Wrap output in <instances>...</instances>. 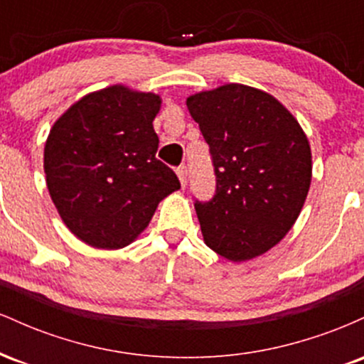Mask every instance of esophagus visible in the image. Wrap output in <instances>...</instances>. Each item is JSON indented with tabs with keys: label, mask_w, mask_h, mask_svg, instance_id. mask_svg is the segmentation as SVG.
Listing matches in <instances>:
<instances>
[{
	"label": "esophagus",
	"mask_w": 364,
	"mask_h": 364,
	"mask_svg": "<svg viewBox=\"0 0 364 364\" xmlns=\"http://www.w3.org/2000/svg\"><path fill=\"white\" fill-rule=\"evenodd\" d=\"M176 174H178L179 181H181V186L185 188V186H186V176H188L186 166H179V168L176 169Z\"/></svg>",
	"instance_id": "34e87169"
}]
</instances>
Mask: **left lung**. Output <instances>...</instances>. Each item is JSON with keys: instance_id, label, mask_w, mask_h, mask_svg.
<instances>
[{"instance_id": "left-lung-1", "label": "left lung", "mask_w": 364, "mask_h": 364, "mask_svg": "<svg viewBox=\"0 0 364 364\" xmlns=\"http://www.w3.org/2000/svg\"><path fill=\"white\" fill-rule=\"evenodd\" d=\"M208 144L215 193L195 200L208 248L232 262L258 257L286 236L311 183V150L294 116L253 87L229 83L186 101Z\"/></svg>"}]
</instances>
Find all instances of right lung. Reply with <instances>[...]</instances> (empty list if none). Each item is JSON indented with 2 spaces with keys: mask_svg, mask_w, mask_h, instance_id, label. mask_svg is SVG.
<instances>
[{
  "mask_svg": "<svg viewBox=\"0 0 364 364\" xmlns=\"http://www.w3.org/2000/svg\"><path fill=\"white\" fill-rule=\"evenodd\" d=\"M156 94L112 85L75 102L49 132L44 171L63 223L83 243L118 250L147 228L164 196L181 188L156 157Z\"/></svg>",
  "mask_w": 364,
  "mask_h": 364,
  "instance_id": "obj_1",
  "label": "right lung"
}]
</instances>
